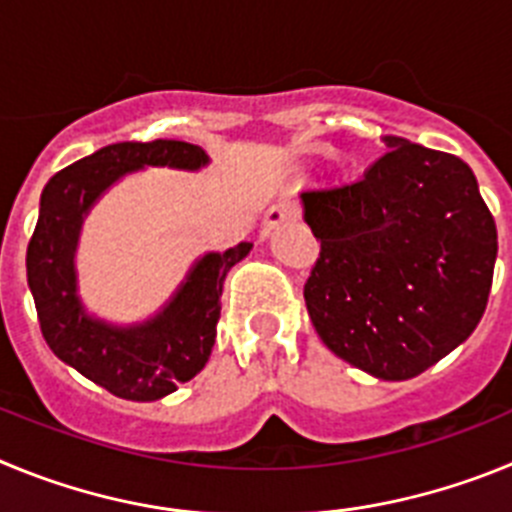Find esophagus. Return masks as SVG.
<instances>
[{"mask_svg":"<svg viewBox=\"0 0 512 512\" xmlns=\"http://www.w3.org/2000/svg\"><path fill=\"white\" fill-rule=\"evenodd\" d=\"M295 217V212H292V207L287 205H274L266 210L264 220H261V235H269L271 230L279 228L282 223H287V220H292Z\"/></svg>","mask_w":512,"mask_h":512,"instance_id":"34e87169","label":"esophagus"}]
</instances>
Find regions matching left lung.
I'll use <instances>...</instances> for the list:
<instances>
[{"label":"left lung","instance_id":"8db88e82","mask_svg":"<svg viewBox=\"0 0 512 512\" xmlns=\"http://www.w3.org/2000/svg\"><path fill=\"white\" fill-rule=\"evenodd\" d=\"M359 182L302 192L320 241L305 284L325 346L387 382L423 374L485 315L497 228L461 158L397 135Z\"/></svg>","mask_w":512,"mask_h":512}]
</instances>
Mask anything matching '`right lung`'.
Instances as JSON below:
<instances>
[{"mask_svg":"<svg viewBox=\"0 0 512 512\" xmlns=\"http://www.w3.org/2000/svg\"><path fill=\"white\" fill-rule=\"evenodd\" d=\"M207 164L210 156L184 140L112 143L58 171L40 194L38 225L27 246V284L43 338L63 364L122 400H161L205 369L215 346L223 282L253 243L205 253L156 315L115 325L92 315L79 297L81 225L122 176L146 166L200 171Z\"/></svg>","mask_w":512,"mask_h":512,"instance_id":"add662e5","label":"right lung"}]
</instances>
